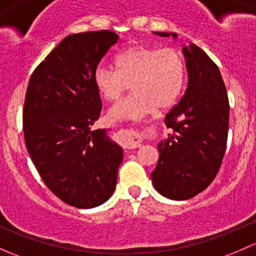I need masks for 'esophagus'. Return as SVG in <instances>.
Masks as SVG:
<instances>
[{"mask_svg":"<svg viewBox=\"0 0 256 256\" xmlns=\"http://www.w3.org/2000/svg\"><path fill=\"white\" fill-rule=\"evenodd\" d=\"M149 129H122L120 134V142L127 149H136L142 146L144 138L149 134Z\"/></svg>","mask_w":256,"mask_h":256,"instance_id":"esophagus-1","label":"esophagus"}]
</instances>
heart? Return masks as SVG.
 <instances>
[{"instance_id": "obj_1", "label": "heart", "mask_w": 256, "mask_h": 256, "mask_svg": "<svg viewBox=\"0 0 256 256\" xmlns=\"http://www.w3.org/2000/svg\"><path fill=\"white\" fill-rule=\"evenodd\" d=\"M116 70L100 65L94 74L97 91L106 101H117L127 90L134 92L112 107V120H139L155 110H168L180 98L186 84L185 58L175 48L133 46L114 59Z\"/></svg>"}]
</instances>
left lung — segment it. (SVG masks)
<instances>
[{"label": "left lung", "mask_w": 256, "mask_h": 256, "mask_svg": "<svg viewBox=\"0 0 256 256\" xmlns=\"http://www.w3.org/2000/svg\"><path fill=\"white\" fill-rule=\"evenodd\" d=\"M155 34L178 36L165 32ZM182 52L188 84L180 102L165 116L172 133L158 146L159 160L150 174L155 190L176 201L196 196L214 180L229 128L228 94L218 66L194 44Z\"/></svg>", "instance_id": "left-lung-1"}]
</instances>
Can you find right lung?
Masks as SVG:
<instances>
[{
	"mask_svg": "<svg viewBox=\"0 0 256 256\" xmlns=\"http://www.w3.org/2000/svg\"><path fill=\"white\" fill-rule=\"evenodd\" d=\"M120 36L110 30L68 36L30 76L23 107L27 150L46 187L65 204L94 208L112 196L123 150L104 129L94 74Z\"/></svg>",
	"mask_w": 256,
	"mask_h": 256,
	"instance_id": "obj_1",
	"label": "right lung"
}]
</instances>
